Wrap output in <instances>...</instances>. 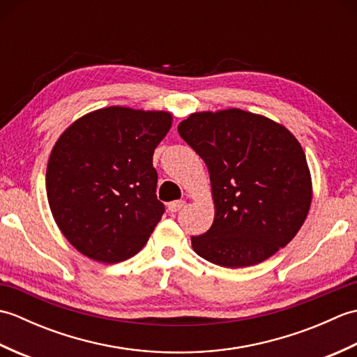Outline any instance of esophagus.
<instances>
[{"label":"esophagus","instance_id":"1","mask_svg":"<svg viewBox=\"0 0 357 357\" xmlns=\"http://www.w3.org/2000/svg\"><path fill=\"white\" fill-rule=\"evenodd\" d=\"M184 206H185L184 201H172V202H169L167 208H169L170 213H176V211H179Z\"/></svg>","mask_w":357,"mask_h":357}]
</instances>
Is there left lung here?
<instances>
[{
  "mask_svg": "<svg viewBox=\"0 0 357 357\" xmlns=\"http://www.w3.org/2000/svg\"><path fill=\"white\" fill-rule=\"evenodd\" d=\"M178 132L206 162L215 219L192 238L204 259L244 268L275 255L304 225L313 183L304 149L282 124L241 109L195 112Z\"/></svg>",
  "mask_w": 357,
  "mask_h": 357,
  "instance_id": "left-lung-1",
  "label": "left lung"
}]
</instances>
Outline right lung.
Listing matches in <instances>:
<instances>
[{
	"label": "right lung",
	"mask_w": 357,
	"mask_h": 357,
	"mask_svg": "<svg viewBox=\"0 0 357 357\" xmlns=\"http://www.w3.org/2000/svg\"><path fill=\"white\" fill-rule=\"evenodd\" d=\"M173 123L164 110L110 105L78 118L50 151L45 190L64 238L89 259L123 262L161 221L153 151Z\"/></svg>",
	"instance_id": "right-lung-1"
}]
</instances>
